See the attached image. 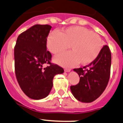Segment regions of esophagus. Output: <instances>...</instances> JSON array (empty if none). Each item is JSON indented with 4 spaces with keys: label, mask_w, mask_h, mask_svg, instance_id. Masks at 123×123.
I'll return each mask as SVG.
<instances>
[{
    "label": "esophagus",
    "mask_w": 123,
    "mask_h": 123,
    "mask_svg": "<svg viewBox=\"0 0 123 123\" xmlns=\"http://www.w3.org/2000/svg\"><path fill=\"white\" fill-rule=\"evenodd\" d=\"M70 70H71V69H67V68H66V69H64V71L66 72H70Z\"/></svg>",
    "instance_id": "obj_1"
}]
</instances>
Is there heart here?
Returning <instances> with one entry per match:
<instances>
[{"instance_id":"heart-1","label":"heart","mask_w":123,"mask_h":123,"mask_svg":"<svg viewBox=\"0 0 123 123\" xmlns=\"http://www.w3.org/2000/svg\"><path fill=\"white\" fill-rule=\"evenodd\" d=\"M46 46L54 54L64 52L69 46L70 52L54 57L55 62L66 67L79 63L88 65L98 57L103 41L98 34L82 26H70L61 32L53 31L47 38Z\"/></svg>"}]
</instances>
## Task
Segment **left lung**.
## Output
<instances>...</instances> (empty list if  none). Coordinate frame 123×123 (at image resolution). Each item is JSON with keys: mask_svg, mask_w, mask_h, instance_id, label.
<instances>
[{"mask_svg": "<svg viewBox=\"0 0 123 123\" xmlns=\"http://www.w3.org/2000/svg\"><path fill=\"white\" fill-rule=\"evenodd\" d=\"M111 62L110 50L107 45H105L93 62L83 68L74 69L80 77L79 84L70 86L74 97L84 103H90L98 98L108 83Z\"/></svg>", "mask_w": 123, "mask_h": 123, "instance_id": "8db88e82", "label": "left lung"}]
</instances>
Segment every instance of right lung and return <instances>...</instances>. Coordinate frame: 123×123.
Here are the masks:
<instances>
[{"mask_svg":"<svg viewBox=\"0 0 123 123\" xmlns=\"http://www.w3.org/2000/svg\"><path fill=\"white\" fill-rule=\"evenodd\" d=\"M51 26L35 25L20 34L14 49L15 70L20 88L26 96L41 100L49 95L53 78L64 69L50 62L51 54L46 49V41ZM44 63L50 66L43 68Z\"/></svg>","mask_w":123,"mask_h":123,"instance_id":"1","label":"right lung"}]
</instances>
